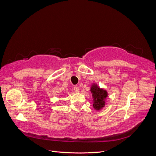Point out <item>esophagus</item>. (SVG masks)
Instances as JSON below:
<instances>
[{"label": "esophagus", "mask_w": 156, "mask_h": 156, "mask_svg": "<svg viewBox=\"0 0 156 156\" xmlns=\"http://www.w3.org/2000/svg\"><path fill=\"white\" fill-rule=\"evenodd\" d=\"M73 90H74V92H76V93H78V92H79V87H73Z\"/></svg>", "instance_id": "obj_1"}]
</instances>
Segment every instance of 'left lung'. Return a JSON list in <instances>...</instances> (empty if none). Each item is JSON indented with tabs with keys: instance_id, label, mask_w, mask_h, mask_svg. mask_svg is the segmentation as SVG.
Returning <instances> with one entry per match:
<instances>
[{
	"instance_id": "left-lung-1",
	"label": "left lung",
	"mask_w": 156,
	"mask_h": 156,
	"mask_svg": "<svg viewBox=\"0 0 156 156\" xmlns=\"http://www.w3.org/2000/svg\"><path fill=\"white\" fill-rule=\"evenodd\" d=\"M94 98L93 107L96 110H100L105 106V99L107 97V92L104 89L98 87L97 84H92L90 89Z\"/></svg>"
}]
</instances>
